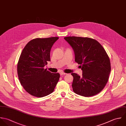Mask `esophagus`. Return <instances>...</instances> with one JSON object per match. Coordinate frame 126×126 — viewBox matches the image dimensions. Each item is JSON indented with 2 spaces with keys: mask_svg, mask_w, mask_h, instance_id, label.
Masks as SVG:
<instances>
[{
  "mask_svg": "<svg viewBox=\"0 0 126 126\" xmlns=\"http://www.w3.org/2000/svg\"><path fill=\"white\" fill-rule=\"evenodd\" d=\"M60 76H64V75H67V74H66V73H63V72H61V73H60Z\"/></svg>",
  "mask_w": 126,
  "mask_h": 126,
  "instance_id": "1",
  "label": "esophagus"
}]
</instances>
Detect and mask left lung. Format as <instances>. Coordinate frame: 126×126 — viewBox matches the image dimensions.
<instances>
[{
	"instance_id": "obj_1",
	"label": "left lung",
	"mask_w": 126,
	"mask_h": 126,
	"mask_svg": "<svg viewBox=\"0 0 126 126\" xmlns=\"http://www.w3.org/2000/svg\"><path fill=\"white\" fill-rule=\"evenodd\" d=\"M64 39L73 48L75 61L80 65L82 76L76 73L72 87L78 95L94 96L104 89L111 70L110 58L104 48L96 40L89 38L68 36Z\"/></svg>"
}]
</instances>
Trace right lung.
<instances>
[{
    "label": "right lung",
    "instance_id": "right-lung-1",
    "mask_svg": "<svg viewBox=\"0 0 126 126\" xmlns=\"http://www.w3.org/2000/svg\"><path fill=\"white\" fill-rule=\"evenodd\" d=\"M58 37L31 40L21 52L17 63L20 84L30 94L42 97L52 93L59 79V73H51L44 67L50 61V51Z\"/></svg>",
    "mask_w": 126,
    "mask_h": 126
}]
</instances>
